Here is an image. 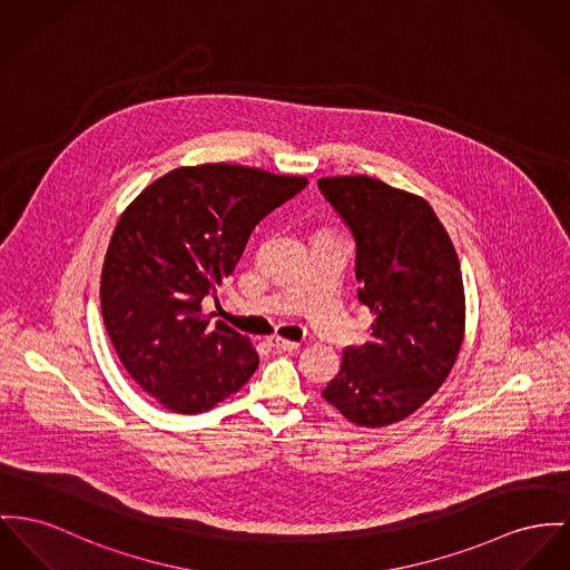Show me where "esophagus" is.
Wrapping results in <instances>:
<instances>
[{
  "label": "esophagus",
  "mask_w": 570,
  "mask_h": 570,
  "mask_svg": "<svg viewBox=\"0 0 570 570\" xmlns=\"http://www.w3.org/2000/svg\"><path fill=\"white\" fill-rule=\"evenodd\" d=\"M267 343L274 347V350H281V352H292V350H298V342H289L285 337H278V335H272L267 337Z\"/></svg>",
  "instance_id": "1"
}]
</instances>
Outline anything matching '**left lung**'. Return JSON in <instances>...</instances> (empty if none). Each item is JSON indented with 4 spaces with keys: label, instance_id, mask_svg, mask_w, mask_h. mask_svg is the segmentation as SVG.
Here are the masks:
<instances>
[{
    "label": "left lung",
    "instance_id": "obj_1",
    "mask_svg": "<svg viewBox=\"0 0 570 570\" xmlns=\"http://www.w3.org/2000/svg\"><path fill=\"white\" fill-rule=\"evenodd\" d=\"M356 242L358 301L372 340L345 347L322 397L361 428L413 415L450 376L464 340V285L452 237L428 200L380 179L322 177Z\"/></svg>",
    "mask_w": 570,
    "mask_h": 570
}]
</instances>
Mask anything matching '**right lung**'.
<instances>
[{"instance_id": "obj_1", "label": "right lung", "mask_w": 570, "mask_h": 570, "mask_svg": "<svg viewBox=\"0 0 570 570\" xmlns=\"http://www.w3.org/2000/svg\"><path fill=\"white\" fill-rule=\"evenodd\" d=\"M306 186L239 164L181 166L140 191L116 223L101 313L129 376L164 409L196 415L237 393L259 365L248 337L203 313L253 228Z\"/></svg>"}]
</instances>
